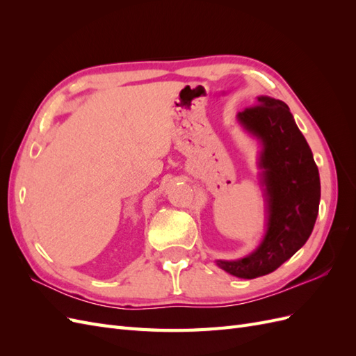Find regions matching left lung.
I'll use <instances>...</instances> for the list:
<instances>
[{
  "mask_svg": "<svg viewBox=\"0 0 356 356\" xmlns=\"http://www.w3.org/2000/svg\"><path fill=\"white\" fill-rule=\"evenodd\" d=\"M238 117L264 145L261 168L268 222L255 252L217 264L233 276L254 279L275 272L306 243L318 217L321 182L310 147L285 102L261 96Z\"/></svg>",
  "mask_w": 356,
  "mask_h": 356,
  "instance_id": "8db88e82",
  "label": "left lung"
}]
</instances>
